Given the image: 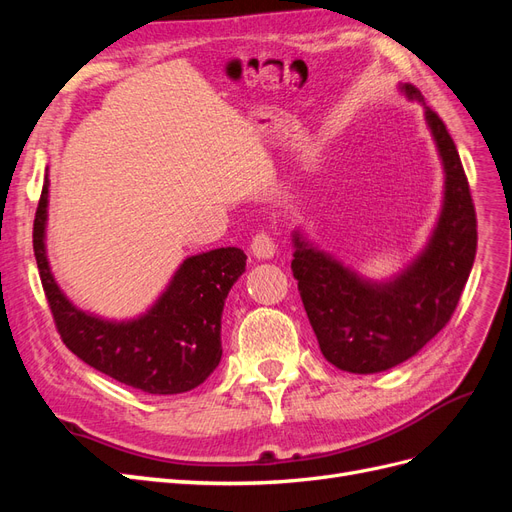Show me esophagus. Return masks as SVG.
<instances>
[{"instance_id":"1","label":"esophagus","mask_w":512,"mask_h":512,"mask_svg":"<svg viewBox=\"0 0 512 512\" xmlns=\"http://www.w3.org/2000/svg\"><path fill=\"white\" fill-rule=\"evenodd\" d=\"M252 254L258 260H269L275 256V241L267 235V232H258L252 239Z\"/></svg>"}]
</instances>
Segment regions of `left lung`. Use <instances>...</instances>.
<instances>
[{
	"mask_svg": "<svg viewBox=\"0 0 512 512\" xmlns=\"http://www.w3.org/2000/svg\"><path fill=\"white\" fill-rule=\"evenodd\" d=\"M399 91L423 106L444 170L442 209L423 250L399 273L369 280L292 230V273L309 324L324 359L350 374H378L421 352L451 320L476 256V213L453 138L421 91L408 83Z\"/></svg>",
	"mask_w": 512,
	"mask_h": 512,
	"instance_id": "1",
	"label": "left lung"
}]
</instances>
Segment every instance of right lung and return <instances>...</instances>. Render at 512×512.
I'll return each mask as SVG.
<instances>
[{"instance_id":"add662e5","label":"right lung","mask_w":512,"mask_h":512,"mask_svg":"<svg viewBox=\"0 0 512 512\" xmlns=\"http://www.w3.org/2000/svg\"><path fill=\"white\" fill-rule=\"evenodd\" d=\"M49 168L34 220V254L64 344L102 374L149 395L188 393L222 361V312L245 273L239 247L188 256L160 297L134 318H102L76 307L55 282L46 256Z\"/></svg>"}]
</instances>
